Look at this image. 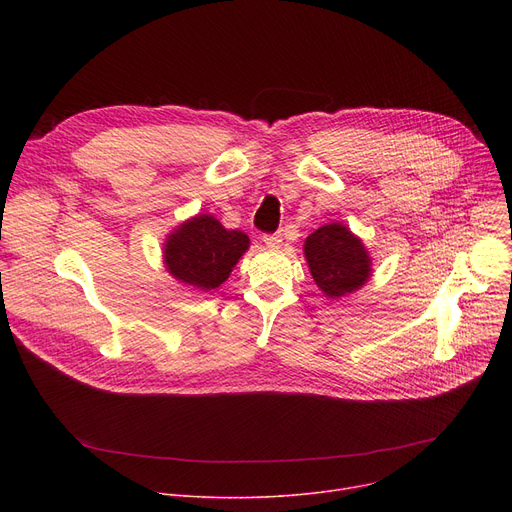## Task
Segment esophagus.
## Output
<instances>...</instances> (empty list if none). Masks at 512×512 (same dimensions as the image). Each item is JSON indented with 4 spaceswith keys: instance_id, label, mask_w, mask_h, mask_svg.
I'll list each match as a JSON object with an SVG mask.
<instances>
[{
    "instance_id": "esophagus-1",
    "label": "esophagus",
    "mask_w": 512,
    "mask_h": 512,
    "mask_svg": "<svg viewBox=\"0 0 512 512\" xmlns=\"http://www.w3.org/2000/svg\"><path fill=\"white\" fill-rule=\"evenodd\" d=\"M263 242H265V247L278 249L282 245V234L280 232H276V234H263Z\"/></svg>"
}]
</instances>
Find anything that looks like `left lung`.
<instances>
[{"instance_id":"left-lung-1","label":"left lung","mask_w":512,"mask_h":512,"mask_svg":"<svg viewBox=\"0 0 512 512\" xmlns=\"http://www.w3.org/2000/svg\"><path fill=\"white\" fill-rule=\"evenodd\" d=\"M305 257L315 284L330 299L361 288L371 274V259L363 242L342 224H328L305 240Z\"/></svg>"}]
</instances>
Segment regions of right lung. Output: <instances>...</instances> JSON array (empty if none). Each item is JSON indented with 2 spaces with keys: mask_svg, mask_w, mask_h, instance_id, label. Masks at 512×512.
<instances>
[{
  "mask_svg": "<svg viewBox=\"0 0 512 512\" xmlns=\"http://www.w3.org/2000/svg\"><path fill=\"white\" fill-rule=\"evenodd\" d=\"M247 249L249 236L245 232L226 230L211 215H197L166 240L164 257L174 278L188 286L211 290L226 282Z\"/></svg>",
  "mask_w": 512,
  "mask_h": 512,
  "instance_id": "obj_1",
  "label": "right lung"
}]
</instances>
